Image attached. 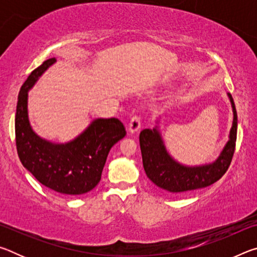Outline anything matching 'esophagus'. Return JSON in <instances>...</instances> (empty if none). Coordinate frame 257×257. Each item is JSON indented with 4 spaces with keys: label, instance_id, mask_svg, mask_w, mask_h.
<instances>
[{
    "label": "esophagus",
    "instance_id": "34e87169",
    "mask_svg": "<svg viewBox=\"0 0 257 257\" xmlns=\"http://www.w3.org/2000/svg\"><path fill=\"white\" fill-rule=\"evenodd\" d=\"M139 128H141V118L138 115H135L132 118L129 122V133L130 134H135L136 132H138Z\"/></svg>",
    "mask_w": 257,
    "mask_h": 257
}]
</instances>
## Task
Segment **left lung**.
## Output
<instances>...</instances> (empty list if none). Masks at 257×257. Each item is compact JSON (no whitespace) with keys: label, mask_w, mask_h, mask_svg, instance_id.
I'll return each mask as SVG.
<instances>
[{"label":"left lung","mask_w":257,"mask_h":257,"mask_svg":"<svg viewBox=\"0 0 257 257\" xmlns=\"http://www.w3.org/2000/svg\"><path fill=\"white\" fill-rule=\"evenodd\" d=\"M233 112L229 141L217 159L202 165H185L172 158L165 147L159 125L144 129L139 135L143 165L149 179L167 193L182 196L191 191L211 186L227 172L231 163L237 139V111L231 94L228 93ZM159 122L160 121H156Z\"/></svg>","instance_id":"obj_1"}]
</instances>
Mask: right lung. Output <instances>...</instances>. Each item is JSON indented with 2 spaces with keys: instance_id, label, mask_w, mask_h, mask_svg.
I'll use <instances>...</instances> for the list:
<instances>
[{
  "instance_id": "1",
  "label": "right lung",
  "mask_w": 257,
  "mask_h": 257,
  "mask_svg": "<svg viewBox=\"0 0 257 257\" xmlns=\"http://www.w3.org/2000/svg\"><path fill=\"white\" fill-rule=\"evenodd\" d=\"M55 62V58L44 61L21 86L16 112V144L21 163L42 185L75 196L96 187L108 152L125 136V129L116 118H97L64 144L38 136L29 122L28 92Z\"/></svg>"
}]
</instances>
